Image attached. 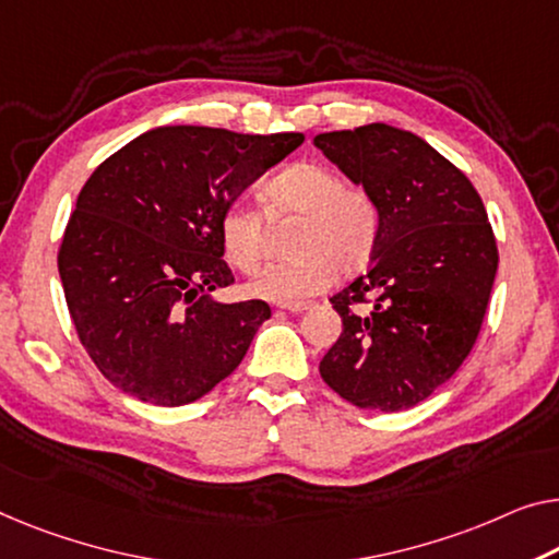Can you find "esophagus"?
I'll return each mask as SVG.
<instances>
[{
	"mask_svg": "<svg viewBox=\"0 0 559 559\" xmlns=\"http://www.w3.org/2000/svg\"><path fill=\"white\" fill-rule=\"evenodd\" d=\"M281 311H288V313H301L308 308L306 301H294V304H278Z\"/></svg>",
	"mask_w": 559,
	"mask_h": 559,
	"instance_id": "obj_1",
	"label": "esophagus"
}]
</instances>
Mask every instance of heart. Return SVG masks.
Returning a JSON list of instances; mask_svg holds the SVG:
<instances>
[{"mask_svg":"<svg viewBox=\"0 0 559 559\" xmlns=\"http://www.w3.org/2000/svg\"><path fill=\"white\" fill-rule=\"evenodd\" d=\"M269 221L298 215L290 236L294 258L271 263L253 278V296L294 304L326 290L336 273L352 276L371 261L379 246L381 211L369 190L346 182L319 163H296L261 186ZM261 211L228 205L218 221L226 261L240 273H255L265 258V221Z\"/></svg>","mask_w":559,"mask_h":559,"instance_id":"obj_1","label":"heart"}]
</instances>
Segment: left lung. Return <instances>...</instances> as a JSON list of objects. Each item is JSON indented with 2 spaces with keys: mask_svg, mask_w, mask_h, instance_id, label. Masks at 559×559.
I'll return each mask as SVG.
<instances>
[{
  "mask_svg": "<svg viewBox=\"0 0 559 559\" xmlns=\"http://www.w3.org/2000/svg\"><path fill=\"white\" fill-rule=\"evenodd\" d=\"M313 145L381 211L371 269L331 304L344 331L321 379L359 409L404 412L469 356L497 276V240L469 178L414 132L371 122Z\"/></svg>",
  "mask_w": 559,
  "mask_h": 559,
  "instance_id": "8db88e82",
  "label": "left lung"
}]
</instances>
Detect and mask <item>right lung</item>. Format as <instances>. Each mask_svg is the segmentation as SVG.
Instances as JSON below:
<instances>
[{
  "mask_svg": "<svg viewBox=\"0 0 559 559\" xmlns=\"http://www.w3.org/2000/svg\"><path fill=\"white\" fill-rule=\"evenodd\" d=\"M301 143V132L168 124L90 175L57 269L80 344L112 386L145 404L182 406L238 369L271 306L211 298L236 281L218 221Z\"/></svg>",
  "mask_w": 559,
  "mask_h": 559,
  "instance_id": "add662e5",
  "label": "right lung"
}]
</instances>
